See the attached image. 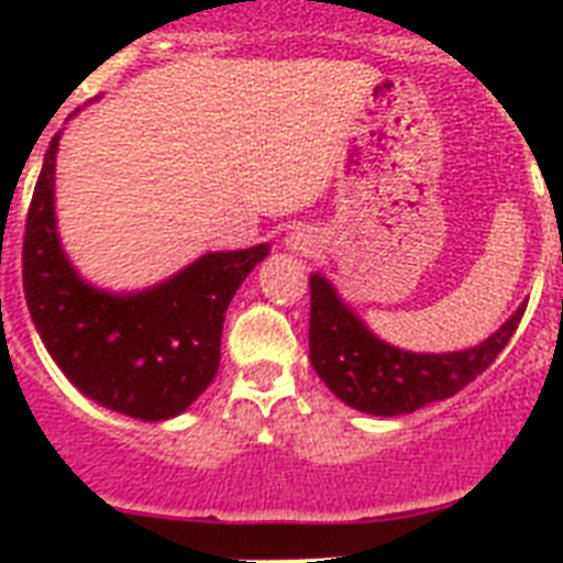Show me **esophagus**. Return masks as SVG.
Returning a JSON list of instances; mask_svg holds the SVG:
<instances>
[{"instance_id":"1","label":"esophagus","mask_w":563,"mask_h":563,"mask_svg":"<svg viewBox=\"0 0 563 563\" xmlns=\"http://www.w3.org/2000/svg\"><path fill=\"white\" fill-rule=\"evenodd\" d=\"M285 247L296 256H312L318 251V236L312 228L301 225V228H292L290 233L285 236Z\"/></svg>"}]
</instances>
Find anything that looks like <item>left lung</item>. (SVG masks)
<instances>
[{
  "instance_id": "1",
  "label": "left lung",
  "mask_w": 563,
  "mask_h": 563,
  "mask_svg": "<svg viewBox=\"0 0 563 563\" xmlns=\"http://www.w3.org/2000/svg\"><path fill=\"white\" fill-rule=\"evenodd\" d=\"M525 307L476 346L409 352L377 338L324 273H310V363L327 389L355 411L397 417L454 397L496 361L514 338Z\"/></svg>"
}]
</instances>
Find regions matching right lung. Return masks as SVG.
<instances>
[{
	"instance_id": "add662e5",
	"label": "right lung",
	"mask_w": 563,
	"mask_h": 563,
	"mask_svg": "<svg viewBox=\"0 0 563 563\" xmlns=\"http://www.w3.org/2000/svg\"><path fill=\"white\" fill-rule=\"evenodd\" d=\"M62 134L49 141L27 213L22 276L30 318L44 350L84 397L143 422L183 415L217 375L228 305L271 245L208 251L143 290L92 285L58 236Z\"/></svg>"
}]
</instances>
